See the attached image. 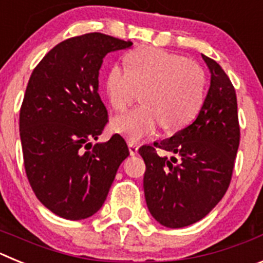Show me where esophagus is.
<instances>
[{
	"instance_id": "obj_1",
	"label": "esophagus",
	"mask_w": 263,
	"mask_h": 263,
	"mask_svg": "<svg viewBox=\"0 0 263 263\" xmlns=\"http://www.w3.org/2000/svg\"><path fill=\"white\" fill-rule=\"evenodd\" d=\"M127 146H129L130 155H137V154H138V145H137V143L127 142Z\"/></svg>"
}]
</instances>
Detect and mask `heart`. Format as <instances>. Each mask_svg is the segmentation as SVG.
Returning <instances> with one entry per match:
<instances>
[{"label":"heart","instance_id":"b5f03b06","mask_svg":"<svg viewBox=\"0 0 263 263\" xmlns=\"http://www.w3.org/2000/svg\"><path fill=\"white\" fill-rule=\"evenodd\" d=\"M126 69L111 67L106 95L111 106L125 111L143 92L142 108L113 120V129L132 142L150 137L162 125L175 132L190 124L205 96V75L196 62L155 47H139L125 58Z\"/></svg>","mask_w":263,"mask_h":263}]
</instances>
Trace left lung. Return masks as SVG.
<instances>
[{
	"label": "left lung",
	"mask_w": 263,
	"mask_h": 263,
	"mask_svg": "<svg viewBox=\"0 0 263 263\" xmlns=\"http://www.w3.org/2000/svg\"><path fill=\"white\" fill-rule=\"evenodd\" d=\"M201 57L210 68L211 85L197 117L171 138L138 150L146 164V204L167 228L188 227L217 205L231 184L240 145L233 84L218 63ZM157 148L173 157H162Z\"/></svg>",
	"instance_id": "obj_1"
}]
</instances>
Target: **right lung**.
I'll return each mask as SVG.
<instances>
[{
	"label": "right lung",
	"instance_id": "obj_1",
	"mask_svg": "<svg viewBox=\"0 0 263 263\" xmlns=\"http://www.w3.org/2000/svg\"><path fill=\"white\" fill-rule=\"evenodd\" d=\"M132 45L101 32L73 36L48 51L30 76L20 111L23 163L38 200L60 217L95 215L129 155L120 134L92 141L108 124L99 95L103 59Z\"/></svg>",
	"mask_w": 263,
	"mask_h": 263
}]
</instances>
